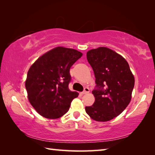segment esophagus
I'll use <instances>...</instances> for the list:
<instances>
[{
  "label": "esophagus",
  "mask_w": 155,
  "mask_h": 155,
  "mask_svg": "<svg viewBox=\"0 0 155 155\" xmlns=\"http://www.w3.org/2000/svg\"><path fill=\"white\" fill-rule=\"evenodd\" d=\"M89 92H90V89H89L88 87H85V89H84V91H82L81 94H88Z\"/></svg>",
  "instance_id": "obj_1"
}]
</instances>
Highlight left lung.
<instances>
[{"label":"left lung","mask_w":155,"mask_h":155,"mask_svg":"<svg viewBox=\"0 0 155 155\" xmlns=\"http://www.w3.org/2000/svg\"><path fill=\"white\" fill-rule=\"evenodd\" d=\"M87 59L94 70L97 89L92 91L94 104L85 107V111L96 121H109L130 103L134 76L127 60L107 47L90 50Z\"/></svg>","instance_id":"8db88e82"}]
</instances>
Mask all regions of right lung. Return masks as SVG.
I'll return each instance as SVG.
<instances>
[{"label":"right lung","mask_w":155,"mask_h":155,"mask_svg":"<svg viewBox=\"0 0 155 155\" xmlns=\"http://www.w3.org/2000/svg\"><path fill=\"white\" fill-rule=\"evenodd\" d=\"M82 55L75 49L57 46L30 67L25 81L28 99L41 116L57 119L68 111L72 100L78 96L68 87L70 69Z\"/></svg>","instance_id":"right-lung-1"}]
</instances>
